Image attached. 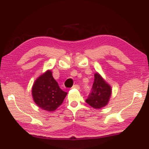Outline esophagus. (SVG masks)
Segmentation results:
<instances>
[{"instance_id": "1", "label": "esophagus", "mask_w": 149, "mask_h": 149, "mask_svg": "<svg viewBox=\"0 0 149 149\" xmlns=\"http://www.w3.org/2000/svg\"><path fill=\"white\" fill-rule=\"evenodd\" d=\"M72 88H75V89H77V90H79L80 86L78 85H75L72 87Z\"/></svg>"}]
</instances>
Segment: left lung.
<instances>
[{
	"instance_id": "1",
	"label": "left lung",
	"mask_w": 149,
	"mask_h": 149,
	"mask_svg": "<svg viewBox=\"0 0 149 149\" xmlns=\"http://www.w3.org/2000/svg\"><path fill=\"white\" fill-rule=\"evenodd\" d=\"M111 85L99 73H95V80L92 91L85 100L87 104L95 109H100L107 105L111 96Z\"/></svg>"
}]
</instances>
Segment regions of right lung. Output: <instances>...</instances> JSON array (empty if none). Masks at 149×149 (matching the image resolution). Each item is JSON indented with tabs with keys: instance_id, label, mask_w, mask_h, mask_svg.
<instances>
[{
	"instance_id": "1",
	"label": "right lung",
	"mask_w": 149,
	"mask_h": 149,
	"mask_svg": "<svg viewBox=\"0 0 149 149\" xmlns=\"http://www.w3.org/2000/svg\"><path fill=\"white\" fill-rule=\"evenodd\" d=\"M51 70H47L34 82L32 97L36 104L42 110L52 112L63 103L67 92L63 91L54 79Z\"/></svg>"
}]
</instances>
